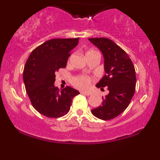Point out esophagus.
I'll return each instance as SVG.
<instances>
[{
  "label": "esophagus",
  "instance_id": "1",
  "mask_svg": "<svg viewBox=\"0 0 160 160\" xmlns=\"http://www.w3.org/2000/svg\"><path fill=\"white\" fill-rule=\"evenodd\" d=\"M81 93L83 94V95H87V96L90 95L92 94L91 92H81Z\"/></svg>",
  "mask_w": 160,
  "mask_h": 160
}]
</instances>
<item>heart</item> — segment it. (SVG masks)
<instances>
[{"label": "heart", "mask_w": 160, "mask_h": 160, "mask_svg": "<svg viewBox=\"0 0 160 160\" xmlns=\"http://www.w3.org/2000/svg\"><path fill=\"white\" fill-rule=\"evenodd\" d=\"M92 52H96L93 51V50H90V51H88L87 52L86 55L87 54L92 53ZM73 83L76 87H78V88H79L81 89H87L89 88V86H90L91 79L90 78L87 76H78L77 77L73 78Z\"/></svg>", "instance_id": "heart-1"}]
</instances>
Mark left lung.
<instances>
[{
  "mask_svg": "<svg viewBox=\"0 0 160 160\" xmlns=\"http://www.w3.org/2000/svg\"><path fill=\"white\" fill-rule=\"evenodd\" d=\"M89 41L100 50L104 59L106 74L96 87H107L109 91L108 95L102 97L101 106L92 109V113L98 119H112L128 108L134 95L136 84L134 65L128 54L110 39L92 38Z\"/></svg>",
  "mask_w": 160,
  "mask_h": 160,
  "instance_id": "8db88e82",
  "label": "left lung"
}]
</instances>
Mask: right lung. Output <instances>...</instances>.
I'll return each mask as SVG.
<instances>
[{
    "instance_id": "obj_1",
    "label": "right lung",
    "mask_w": 160,
    "mask_h": 160,
    "mask_svg": "<svg viewBox=\"0 0 160 160\" xmlns=\"http://www.w3.org/2000/svg\"><path fill=\"white\" fill-rule=\"evenodd\" d=\"M79 38H55L36 48L28 58L23 71V82L30 102L46 117L58 118L68 113L72 99L79 92L71 87L59 89L54 86L55 72L66 67L70 52Z\"/></svg>"
}]
</instances>
